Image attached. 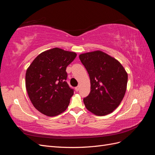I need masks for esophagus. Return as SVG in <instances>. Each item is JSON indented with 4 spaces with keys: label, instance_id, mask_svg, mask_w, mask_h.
Wrapping results in <instances>:
<instances>
[{
    "label": "esophagus",
    "instance_id": "esophagus-1",
    "mask_svg": "<svg viewBox=\"0 0 155 155\" xmlns=\"http://www.w3.org/2000/svg\"><path fill=\"white\" fill-rule=\"evenodd\" d=\"M79 88H80V87H79V86H78V87H76V88H75V89H76V91H78L79 90Z\"/></svg>",
    "mask_w": 155,
    "mask_h": 155
}]
</instances>
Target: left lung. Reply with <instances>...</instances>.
<instances>
[{
  "label": "left lung",
  "instance_id": "obj_1",
  "mask_svg": "<svg viewBox=\"0 0 155 155\" xmlns=\"http://www.w3.org/2000/svg\"><path fill=\"white\" fill-rule=\"evenodd\" d=\"M79 58L91 80L90 94L83 99L86 109L100 116L111 113L125 96L126 70L118 60L101 50L81 54Z\"/></svg>",
  "mask_w": 155,
  "mask_h": 155
}]
</instances>
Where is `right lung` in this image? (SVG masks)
<instances>
[{
  "mask_svg": "<svg viewBox=\"0 0 155 155\" xmlns=\"http://www.w3.org/2000/svg\"><path fill=\"white\" fill-rule=\"evenodd\" d=\"M76 55L74 51L54 48L39 54L27 68L28 94L42 114L55 116L67 110L74 91L66 81V68Z\"/></svg>",
  "mask_w": 155,
  "mask_h": 155,
  "instance_id": "1",
  "label": "right lung"
}]
</instances>
